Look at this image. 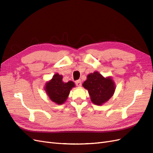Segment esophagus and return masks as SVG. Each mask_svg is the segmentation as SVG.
Returning a JSON list of instances; mask_svg holds the SVG:
<instances>
[{
  "label": "esophagus",
  "instance_id": "34e87169",
  "mask_svg": "<svg viewBox=\"0 0 153 153\" xmlns=\"http://www.w3.org/2000/svg\"><path fill=\"white\" fill-rule=\"evenodd\" d=\"M76 86H81L82 85V83H81V80H77L76 81Z\"/></svg>",
  "mask_w": 153,
  "mask_h": 153
}]
</instances>
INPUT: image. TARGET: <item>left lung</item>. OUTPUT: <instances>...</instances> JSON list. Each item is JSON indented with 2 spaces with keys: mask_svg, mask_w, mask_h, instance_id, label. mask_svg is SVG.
<instances>
[{
  "mask_svg": "<svg viewBox=\"0 0 153 153\" xmlns=\"http://www.w3.org/2000/svg\"><path fill=\"white\" fill-rule=\"evenodd\" d=\"M82 86L88 90L91 101L97 106L106 102L114 94L116 88L112 77H104L97 71L87 76Z\"/></svg>",
  "mask_w": 153,
  "mask_h": 153,
  "instance_id": "obj_1",
  "label": "left lung"
}]
</instances>
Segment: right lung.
<instances>
[{
	"label": "right lung",
	"mask_w": 153,
	"mask_h": 153,
	"mask_svg": "<svg viewBox=\"0 0 153 153\" xmlns=\"http://www.w3.org/2000/svg\"><path fill=\"white\" fill-rule=\"evenodd\" d=\"M62 79L63 76L56 73L50 81L46 82L44 87L48 97L52 102L59 105L67 101L70 91L73 87H75L73 81L65 82Z\"/></svg>",
	"instance_id": "1"
}]
</instances>
